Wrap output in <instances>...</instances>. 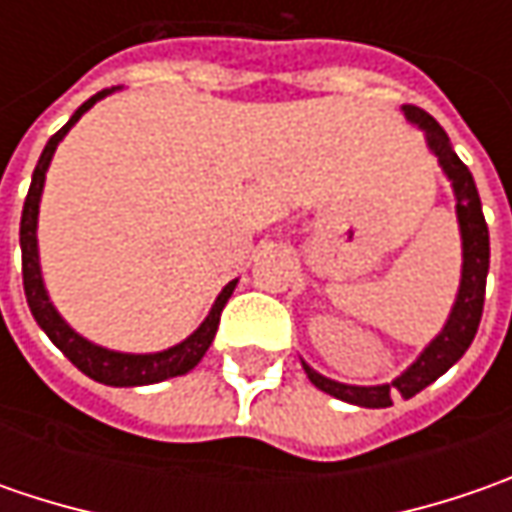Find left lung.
I'll return each mask as SVG.
<instances>
[{
    "instance_id": "obj_1",
    "label": "left lung",
    "mask_w": 512,
    "mask_h": 512,
    "mask_svg": "<svg viewBox=\"0 0 512 512\" xmlns=\"http://www.w3.org/2000/svg\"><path fill=\"white\" fill-rule=\"evenodd\" d=\"M404 116L424 130L427 148L436 153L444 176L450 179L453 193H456V216H459V230H462V285L456 305L450 310V319L442 327V333L424 347V353L404 370L399 379L390 384H373V387H359V384H342L316 373L307 367L305 373L310 382L330 396L342 402L359 404V407H390L393 396L402 393L404 399L422 393L427 384H433L442 373H447L453 364L464 356V350L476 339V330L482 322L484 310V287H487V267H490V233L482 213V199L473 182V173L467 170L456 150L450 145L444 128L416 105H404Z\"/></svg>"
}]
</instances>
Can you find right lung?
<instances>
[{"instance_id":"obj_1","label":"right lung","mask_w":512,"mask_h":512,"mask_svg":"<svg viewBox=\"0 0 512 512\" xmlns=\"http://www.w3.org/2000/svg\"><path fill=\"white\" fill-rule=\"evenodd\" d=\"M108 93H113V88L99 90L96 96H90L88 102L70 116L68 125L50 136V142L42 150L39 162H36L30 190L25 196V207H22V225H19L22 282H25V296H28V307L33 319H36V325L48 333L50 342L56 344L85 376H90L93 382L110 384V387H136V384H156L173 379V376H185L187 370H193L196 364L202 362V356L207 353V347H210L216 330H219V319H222V310H225L227 299H230V293L236 287V279L230 285H225V290L216 296L205 322L196 327L185 342L173 344L162 353H119V350L99 347V344L88 342L85 336H79L56 313V307L50 305L48 290H45V282H42V267H39V245H36V219H39V199H42V187H45V173H48L50 159L56 153V145L65 139V133L82 119L85 110L93 108Z\"/></svg>"}]
</instances>
